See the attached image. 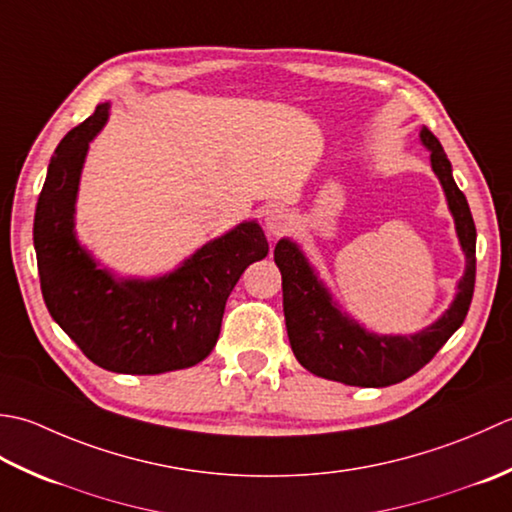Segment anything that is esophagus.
<instances>
[{
  "label": "esophagus",
  "instance_id": "1",
  "mask_svg": "<svg viewBox=\"0 0 512 512\" xmlns=\"http://www.w3.org/2000/svg\"><path fill=\"white\" fill-rule=\"evenodd\" d=\"M291 221H294V218H291V214L285 210V207H271V210H267V214H265L267 234L271 238L283 236L291 227Z\"/></svg>",
  "mask_w": 512,
  "mask_h": 512
}]
</instances>
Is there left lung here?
<instances>
[{
  "mask_svg": "<svg viewBox=\"0 0 512 512\" xmlns=\"http://www.w3.org/2000/svg\"><path fill=\"white\" fill-rule=\"evenodd\" d=\"M420 143L431 152V170L440 181L457 243L464 254V274L444 314L413 333H378L367 329L340 307L320 278L314 263L294 238H280L274 260L283 276V311L291 351L309 373L349 387H389L420 371L444 342L462 327L475 289L477 232L468 207L453 179V168L440 141L422 128Z\"/></svg>",
  "mask_w": 512,
  "mask_h": 512,
  "instance_id": "obj_1",
  "label": "left lung"
}]
</instances>
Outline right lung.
Masks as SVG:
<instances>
[{"mask_svg":"<svg viewBox=\"0 0 512 512\" xmlns=\"http://www.w3.org/2000/svg\"><path fill=\"white\" fill-rule=\"evenodd\" d=\"M108 119L103 101L50 159L33 227L41 294L52 320L101 369L156 375L194 367L216 347L229 294L269 243L249 218L165 274L123 276L103 265L79 241L75 216L90 143Z\"/></svg>","mask_w":512,"mask_h":512,"instance_id":"add662e5","label":"right lung"}]
</instances>
